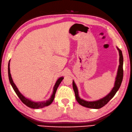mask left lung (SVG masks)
I'll return each instance as SVG.
<instances>
[{
    "mask_svg": "<svg viewBox=\"0 0 132 132\" xmlns=\"http://www.w3.org/2000/svg\"><path fill=\"white\" fill-rule=\"evenodd\" d=\"M117 48L119 55H120V59H119V62H120V65L118 66L117 73V76L116 78L115 83H114V86L113 88L111 89V91L109 93L108 95L105 96L103 98H101L98 100L94 101H87L84 100L83 99H81L80 96L79 95L78 93V89L77 88V86L76 84L75 83V81L73 80L72 82V86L75 92V97L76 101L78 102L80 104V105L86 107L87 108L90 109H98L101 108H102L105 105H106L108 103L110 100L112 99L114 96L116 95V94L118 89L120 88L121 84L122 81L123 79V56L122 51L119 49L118 47Z\"/></svg>",
    "mask_w": 132,
    "mask_h": 132,
    "instance_id": "1",
    "label": "left lung"
}]
</instances>
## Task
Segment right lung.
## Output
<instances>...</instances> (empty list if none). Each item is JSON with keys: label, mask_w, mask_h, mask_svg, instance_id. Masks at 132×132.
<instances>
[{"label": "right lung", "mask_w": 132, "mask_h": 132, "mask_svg": "<svg viewBox=\"0 0 132 132\" xmlns=\"http://www.w3.org/2000/svg\"><path fill=\"white\" fill-rule=\"evenodd\" d=\"M10 60L9 61V65H8V74H9V78L10 83L12 88L14 89V90L15 92L16 95H18V96L19 97V99H21V101L22 102H23L24 105H26L27 106H28L29 108H30L32 109L43 108H44V107L50 105L53 102V101L54 99V96H55V94L56 93L57 89L59 86L60 85V84L61 83V81L63 80V79H64L63 77H60V78H59L57 79V80L56 81L55 85H54V87H53V93H52L51 98H49L48 100L45 101H41V102H34V101L30 100V99L26 98L25 96L22 95V94L19 92V89H18V88H17V87L16 86L15 84V83H14L13 80H12L11 73H10Z\"/></svg>", "instance_id": "1"}]
</instances>
